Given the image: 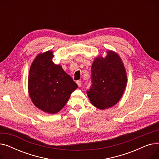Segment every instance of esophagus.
Segmentation results:
<instances>
[{
    "label": "esophagus",
    "instance_id": "obj_1",
    "mask_svg": "<svg viewBox=\"0 0 159 159\" xmlns=\"http://www.w3.org/2000/svg\"><path fill=\"white\" fill-rule=\"evenodd\" d=\"M77 85H78L79 87H80V86H82V82L80 81V80H77Z\"/></svg>",
    "mask_w": 159,
    "mask_h": 159
}]
</instances>
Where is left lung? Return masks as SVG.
I'll list each match as a JSON object with an SVG mask.
<instances>
[{"label":"left lung","mask_w":159,"mask_h":159,"mask_svg":"<svg viewBox=\"0 0 159 159\" xmlns=\"http://www.w3.org/2000/svg\"><path fill=\"white\" fill-rule=\"evenodd\" d=\"M95 58L91 66L92 84L87 91L91 103L104 110L117 104L127 84V74L119 55L107 50Z\"/></svg>","instance_id":"left-lung-1"}]
</instances>
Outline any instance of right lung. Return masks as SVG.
I'll use <instances>...</instances> for the list:
<instances>
[{
	"instance_id": "add662e5",
	"label": "right lung",
	"mask_w": 159,
	"mask_h": 159,
	"mask_svg": "<svg viewBox=\"0 0 159 159\" xmlns=\"http://www.w3.org/2000/svg\"><path fill=\"white\" fill-rule=\"evenodd\" d=\"M53 52L40 53L31 63L28 82L29 96L33 104L45 113L60 111L78 88L60 64L53 62Z\"/></svg>"
}]
</instances>
